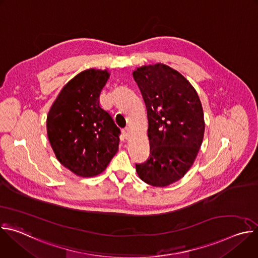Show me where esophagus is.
<instances>
[{
    "mask_svg": "<svg viewBox=\"0 0 258 258\" xmlns=\"http://www.w3.org/2000/svg\"><path fill=\"white\" fill-rule=\"evenodd\" d=\"M121 136L123 139H128L130 137V128L128 127H125L121 131Z\"/></svg>",
    "mask_w": 258,
    "mask_h": 258,
    "instance_id": "obj_1",
    "label": "esophagus"
}]
</instances>
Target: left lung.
Here are the masks:
<instances>
[{"mask_svg": "<svg viewBox=\"0 0 258 258\" xmlns=\"http://www.w3.org/2000/svg\"><path fill=\"white\" fill-rule=\"evenodd\" d=\"M148 116L150 158L136 164L142 180L165 187L190 169L204 135L203 109L197 92L179 72L164 64L133 72Z\"/></svg>", "mask_w": 258, "mask_h": 258, "instance_id": "left-lung-1", "label": "left lung"}]
</instances>
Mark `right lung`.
Returning a JSON list of instances; mask_svg holds the SVG:
<instances>
[{
  "label": "right lung",
  "mask_w": 258,
  "mask_h": 258,
  "mask_svg": "<svg viewBox=\"0 0 258 258\" xmlns=\"http://www.w3.org/2000/svg\"><path fill=\"white\" fill-rule=\"evenodd\" d=\"M107 70L88 69L60 92L47 117V133L59 162L83 177L101 173L118 150L120 130L99 104Z\"/></svg>",
  "instance_id": "obj_1"
}]
</instances>
